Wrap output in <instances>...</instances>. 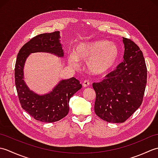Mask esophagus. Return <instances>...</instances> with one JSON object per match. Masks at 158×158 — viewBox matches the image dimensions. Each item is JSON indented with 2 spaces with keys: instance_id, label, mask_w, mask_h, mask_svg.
I'll return each mask as SVG.
<instances>
[{
  "instance_id": "34e87169",
  "label": "esophagus",
  "mask_w": 158,
  "mask_h": 158,
  "mask_svg": "<svg viewBox=\"0 0 158 158\" xmlns=\"http://www.w3.org/2000/svg\"><path fill=\"white\" fill-rule=\"evenodd\" d=\"M82 85L83 87H84V88H86V87H88L89 85V82L88 81H87V80H85V81L83 82Z\"/></svg>"
}]
</instances>
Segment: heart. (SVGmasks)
<instances>
[{
    "label": "heart",
    "instance_id": "1",
    "mask_svg": "<svg viewBox=\"0 0 158 158\" xmlns=\"http://www.w3.org/2000/svg\"><path fill=\"white\" fill-rule=\"evenodd\" d=\"M119 56V49L115 44L106 40H98L77 45L74 55L69 57V62L73 66L77 65V61L87 62L89 72L102 75L115 66Z\"/></svg>",
    "mask_w": 158,
    "mask_h": 158
}]
</instances>
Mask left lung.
<instances>
[{"label": "left lung", "mask_w": 158, "mask_h": 158, "mask_svg": "<svg viewBox=\"0 0 158 158\" xmlns=\"http://www.w3.org/2000/svg\"><path fill=\"white\" fill-rule=\"evenodd\" d=\"M123 60L101 82L94 83V110L102 119L123 123L141 105L147 85L145 60L139 47L123 37Z\"/></svg>", "instance_id": "obj_1"}]
</instances>
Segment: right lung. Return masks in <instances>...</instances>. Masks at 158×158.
Here are the masks:
<instances>
[{"instance_id":"right-lung-1","label":"right lung","mask_w":158,"mask_h":158,"mask_svg":"<svg viewBox=\"0 0 158 158\" xmlns=\"http://www.w3.org/2000/svg\"><path fill=\"white\" fill-rule=\"evenodd\" d=\"M60 32L36 35L20 49L15 66V84L22 109L40 122L51 123L66 117L69 111L70 98L82 88L78 79L72 77L62 80L52 92L40 96L30 90L23 81V66L30 53L48 52L64 56L60 43Z\"/></svg>"}]
</instances>
